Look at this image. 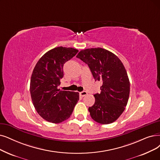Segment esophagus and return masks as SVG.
<instances>
[{"instance_id":"esophagus-1","label":"esophagus","mask_w":160,"mask_h":160,"mask_svg":"<svg viewBox=\"0 0 160 160\" xmlns=\"http://www.w3.org/2000/svg\"><path fill=\"white\" fill-rule=\"evenodd\" d=\"M79 94H80L81 97H85V96H86L87 94V92L86 91H82V92H79Z\"/></svg>"}]
</instances>
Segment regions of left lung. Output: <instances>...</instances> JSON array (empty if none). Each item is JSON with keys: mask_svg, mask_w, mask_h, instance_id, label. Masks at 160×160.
<instances>
[{"mask_svg": "<svg viewBox=\"0 0 160 160\" xmlns=\"http://www.w3.org/2000/svg\"><path fill=\"white\" fill-rule=\"evenodd\" d=\"M88 66L96 81H102L100 94L88 108L91 118L101 124L116 121L128 102L130 82L123 63L113 53L102 48H87L77 55Z\"/></svg>", "mask_w": 160, "mask_h": 160, "instance_id": "left-lung-1", "label": "left lung"}]
</instances>
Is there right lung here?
Returning a JSON list of instances; mask_svg holds the SVG:
<instances>
[{"mask_svg": "<svg viewBox=\"0 0 160 160\" xmlns=\"http://www.w3.org/2000/svg\"><path fill=\"white\" fill-rule=\"evenodd\" d=\"M78 51L63 47L50 50L37 62L32 73V102L40 116L49 122L59 123L68 119L79 99V92L58 88L63 77V65Z\"/></svg>", "mask_w": 160, "mask_h": 160, "instance_id": "1", "label": "right lung"}]
</instances>
